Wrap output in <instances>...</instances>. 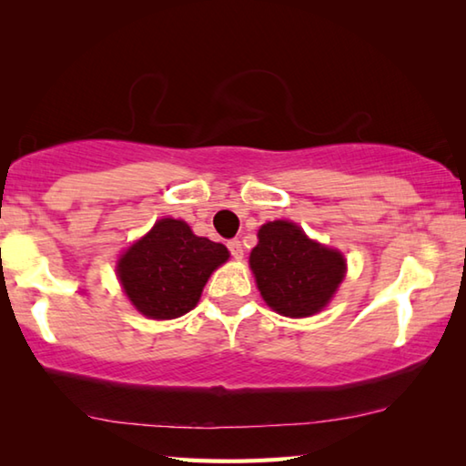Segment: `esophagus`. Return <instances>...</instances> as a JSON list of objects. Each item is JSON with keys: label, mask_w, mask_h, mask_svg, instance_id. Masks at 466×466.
Listing matches in <instances>:
<instances>
[{"label": "esophagus", "mask_w": 466, "mask_h": 466, "mask_svg": "<svg viewBox=\"0 0 466 466\" xmlns=\"http://www.w3.org/2000/svg\"><path fill=\"white\" fill-rule=\"evenodd\" d=\"M228 248H230V255H232L234 258H242L244 248H242V242H240L238 238H234V240L228 242Z\"/></svg>", "instance_id": "34e87169"}]
</instances>
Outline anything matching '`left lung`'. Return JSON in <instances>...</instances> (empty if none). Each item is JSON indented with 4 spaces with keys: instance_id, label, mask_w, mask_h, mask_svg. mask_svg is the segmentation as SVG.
<instances>
[{
    "instance_id": "obj_1",
    "label": "left lung",
    "mask_w": 466,
    "mask_h": 466,
    "mask_svg": "<svg viewBox=\"0 0 466 466\" xmlns=\"http://www.w3.org/2000/svg\"><path fill=\"white\" fill-rule=\"evenodd\" d=\"M250 269L267 304L299 319L325 309L345 275L341 252L310 240L296 224L269 222L258 230Z\"/></svg>"
}]
</instances>
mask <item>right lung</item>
I'll use <instances>...</instances> for the list:
<instances>
[{
	"mask_svg": "<svg viewBox=\"0 0 466 466\" xmlns=\"http://www.w3.org/2000/svg\"><path fill=\"white\" fill-rule=\"evenodd\" d=\"M228 257L224 244L195 236L185 222L167 218L125 252L116 271L133 306L164 320L195 309L211 271Z\"/></svg>",
	"mask_w": 466,
	"mask_h": 466,
	"instance_id": "obj_1",
	"label": "right lung"
}]
</instances>
